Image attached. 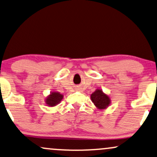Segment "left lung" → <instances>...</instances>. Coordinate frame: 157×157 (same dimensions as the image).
I'll use <instances>...</instances> for the list:
<instances>
[{
  "mask_svg": "<svg viewBox=\"0 0 157 157\" xmlns=\"http://www.w3.org/2000/svg\"><path fill=\"white\" fill-rule=\"evenodd\" d=\"M92 102L99 110H105L111 105V98L108 94L104 93L102 90L97 89L90 95Z\"/></svg>",
  "mask_w": 157,
  "mask_h": 157,
  "instance_id": "8db88e82",
  "label": "left lung"
}]
</instances>
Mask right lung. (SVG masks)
I'll return each mask as SVG.
<instances>
[{
  "mask_svg": "<svg viewBox=\"0 0 157 157\" xmlns=\"http://www.w3.org/2000/svg\"><path fill=\"white\" fill-rule=\"evenodd\" d=\"M63 98V94L58 92H50V94L45 98V103L49 107H55L62 101Z\"/></svg>",
  "mask_w": 157,
  "mask_h": 157,
  "instance_id": "add662e5",
  "label": "right lung"
}]
</instances>
